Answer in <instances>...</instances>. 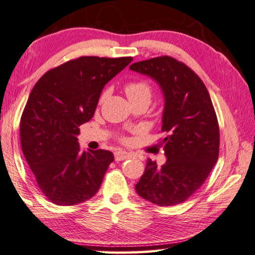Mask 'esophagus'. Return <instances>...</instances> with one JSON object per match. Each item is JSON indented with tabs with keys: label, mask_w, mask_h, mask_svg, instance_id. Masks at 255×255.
I'll use <instances>...</instances> for the list:
<instances>
[{
	"label": "esophagus",
	"mask_w": 255,
	"mask_h": 255,
	"mask_svg": "<svg viewBox=\"0 0 255 255\" xmlns=\"http://www.w3.org/2000/svg\"><path fill=\"white\" fill-rule=\"evenodd\" d=\"M131 155L126 151H117L114 153V158H116L117 162H120V160H125L130 158Z\"/></svg>",
	"instance_id": "1"
}]
</instances>
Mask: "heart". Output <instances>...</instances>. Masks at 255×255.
Returning a JSON list of instances; mask_svg holds the SVG:
<instances>
[{
	"instance_id": "1",
	"label": "heart",
	"mask_w": 255,
	"mask_h": 255,
	"mask_svg": "<svg viewBox=\"0 0 255 255\" xmlns=\"http://www.w3.org/2000/svg\"><path fill=\"white\" fill-rule=\"evenodd\" d=\"M125 92H126L129 100L132 104H135L139 102V100H148V102H150L152 90L148 82L130 81L125 85ZM104 97H105V93H103L100 99H104Z\"/></svg>"
}]
</instances>
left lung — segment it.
<instances>
[{
  "label": "left lung",
  "instance_id": "obj_1",
  "mask_svg": "<svg viewBox=\"0 0 255 255\" xmlns=\"http://www.w3.org/2000/svg\"><path fill=\"white\" fill-rule=\"evenodd\" d=\"M131 70L158 82L165 97L162 132L166 163L148 159L137 194L162 207L185 202L206 181L218 159L220 127L209 92L184 62L163 55L132 63Z\"/></svg>",
  "mask_w": 255,
  "mask_h": 255
}]
</instances>
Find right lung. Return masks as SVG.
<instances>
[{
	"label": "right lung",
	"mask_w": 255,
	"mask_h": 255,
	"mask_svg": "<svg viewBox=\"0 0 255 255\" xmlns=\"http://www.w3.org/2000/svg\"><path fill=\"white\" fill-rule=\"evenodd\" d=\"M131 56H80L52 68L32 89L20 117L21 150L46 198L74 206L98 192L114 156L80 148V126L95 114L107 82Z\"/></svg>",
	"instance_id": "add662e5"
}]
</instances>
